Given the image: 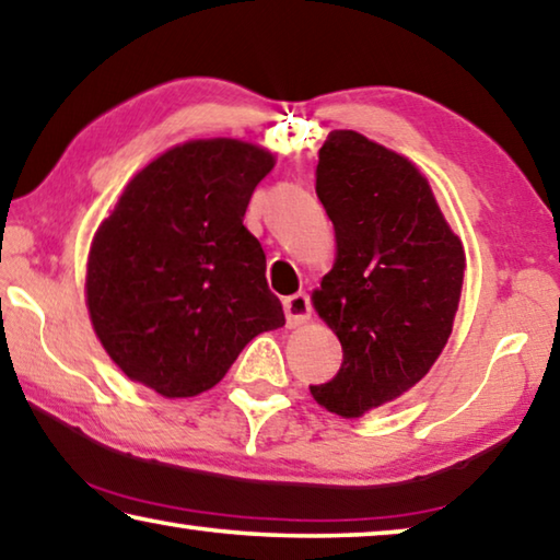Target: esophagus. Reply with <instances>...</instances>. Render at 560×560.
I'll use <instances>...</instances> for the list:
<instances>
[{"mask_svg":"<svg viewBox=\"0 0 560 560\" xmlns=\"http://www.w3.org/2000/svg\"><path fill=\"white\" fill-rule=\"evenodd\" d=\"M282 307H285V317H288L290 328H298V325L307 323L310 313H313V305H310L307 292H295V295L285 298L282 300Z\"/></svg>","mask_w":560,"mask_h":560,"instance_id":"34e87169","label":"esophagus"}]
</instances>
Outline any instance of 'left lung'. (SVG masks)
I'll use <instances>...</instances> for the list:
<instances>
[{
  "instance_id": "left-lung-1",
  "label": "left lung",
  "mask_w": 560,
  "mask_h": 560,
  "mask_svg": "<svg viewBox=\"0 0 560 560\" xmlns=\"http://www.w3.org/2000/svg\"><path fill=\"white\" fill-rule=\"evenodd\" d=\"M315 192L338 257L313 305L338 335L342 363L310 393L335 416L358 418L410 390L441 355L466 255L416 165L363 135L330 132Z\"/></svg>"
}]
</instances>
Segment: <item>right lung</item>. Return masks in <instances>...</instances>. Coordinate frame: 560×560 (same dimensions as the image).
Returning a JSON list of instances; mask_svg holds the SVG:
<instances>
[{"label": "right lung", "instance_id": "add662e5", "mask_svg": "<svg viewBox=\"0 0 560 560\" xmlns=\"http://www.w3.org/2000/svg\"><path fill=\"white\" fill-rule=\"evenodd\" d=\"M275 160L195 140L152 160L94 235L88 307L109 358L165 398L218 385L255 335L285 325L265 253L243 225Z\"/></svg>", "mask_w": 560, "mask_h": 560}]
</instances>
